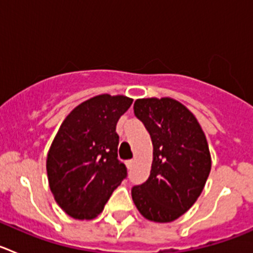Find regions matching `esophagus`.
Returning <instances> with one entry per match:
<instances>
[{
	"label": "esophagus",
	"instance_id": "34e87169",
	"mask_svg": "<svg viewBox=\"0 0 253 253\" xmlns=\"http://www.w3.org/2000/svg\"><path fill=\"white\" fill-rule=\"evenodd\" d=\"M125 163H126V167H128L129 169H133V166H134V161H133V160H129V161H126V162H125Z\"/></svg>",
	"mask_w": 253,
	"mask_h": 253
}]
</instances>
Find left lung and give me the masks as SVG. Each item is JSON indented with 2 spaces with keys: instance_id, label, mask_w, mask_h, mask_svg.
Masks as SVG:
<instances>
[{
  "instance_id": "8db88e82",
  "label": "left lung",
  "mask_w": 253,
  "mask_h": 253,
  "mask_svg": "<svg viewBox=\"0 0 253 253\" xmlns=\"http://www.w3.org/2000/svg\"><path fill=\"white\" fill-rule=\"evenodd\" d=\"M134 115L151 135L153 162L148 180L133 186L131 198L148 220L172 222L204 189L211 167L207 138L193 113L169 97L137 100Z\"/></svg>"
}]
</instances>
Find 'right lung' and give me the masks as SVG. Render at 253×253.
Masks as SVG:
<instances>
[{
    "label": "right lung",
    "mask_w": 253,
    "mask_h": 253,
    "mask_svg": "<svg viewBox=\"0 0 253 253\" xmlns=\"http://www.w3.org/2000/svg\"><path fill=\"white\" fill-rule=\"evenodd\" d=\"M133 100L99 95L75 107L60 125L46 158L55 202L76 219H93L128 171L118 160L120 116Z\"/></svg>",
    "instance_id": "right-lung-1"
}]
</instances>
